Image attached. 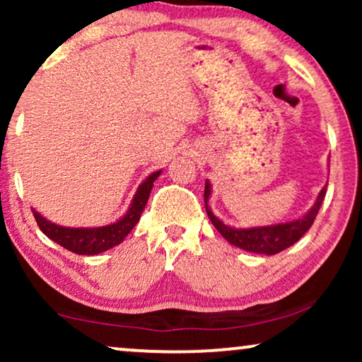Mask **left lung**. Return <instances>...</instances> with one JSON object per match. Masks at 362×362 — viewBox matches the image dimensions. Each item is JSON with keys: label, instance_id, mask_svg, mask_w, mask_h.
Here are the masks:
<instances>
[{"label": "left lung", "instance_id": "8db88e82", "mask_svg": "<svg viewBox=\"0 0 362 362\" xmlns=\"http://www.w3.org/2000/svg\"><path fill=\"white\" fill-rule=\"evenodd\" d=\"M326 187L320 191L318 197H316L315 204L311 206V209L306 212L303 217L290 221V222H281V224H272V226H262V227H249V229H235L222 222L219 217L212 214L209 207V197H211V182L206 181L204 187V202H206V212L209 216L212 226L221 232V235L224 237L227 242H230L232 245L244 249L247 252H254V254H265V255H275L279 252L288 249L290 245H293L295 242H298L301 237L305 235V232L313 226V222L318 216V211L321 207L326 196Z\"/></svg>", "mask_w": 362, "mask_h": 362}]
</instances>
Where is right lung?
Returning a JSON list of instances; mask_svg holds the SVG:
<instances>
[{
	"label": "right lung",
	"instance_id": "obj_1",
	"mask_svg": "<svg viewBox=\"0 0 362 362\" xmlns=\"http://www.w3.org/2000/svg\"><path fill=\"white\" fill-rule=\"evenodd\" d=\"M161 175V171L151 173L145 181L138 187L136 194L133 196L132 204L128 207L127 214L117 222L102 227H62L54 224L42 217L36 209H33L34 219H36L39 229L46 234L49 239L57 242L64 249L74 252L78 255H97L102 254L112 247L123 242V239L130 234L140 216L145 209L148 197L153 189V182Z\"/></svg>",
	"mask_w": 362,
	"mask_h": 362
}]
</instances>
